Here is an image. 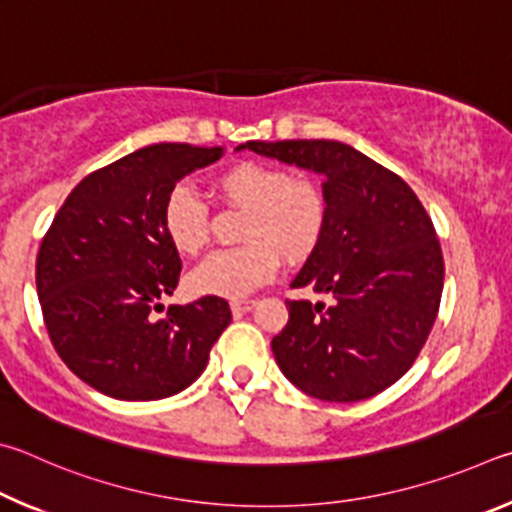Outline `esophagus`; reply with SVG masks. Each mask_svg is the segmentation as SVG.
<instances>
[{
	"label": "esophagus",
	"mask_w": 512,
	"mask_h": 512,
	"mask_svg": "<svg viewBox=\"0 0 512 512\" xmlns=\"http://www.w3.org/2000/svg\"><path fill=\"white\" fill-rule=\"evenodd\" d=\"M256 301L254 299H233L231 301V312L233 315H245V312L254 310Z\"/></svg>",
	"instance_id": "1"
}]
</instances>
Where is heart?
Here are the masks:
<instances>
[{"mask_svg":"<svg viewBox=\"0 0 512 512\" xmlns=\"http://www.w3.org/2000/svg\"><path fill=\"white\" fill-rule=\"evenodd\" d=\"M215 191L245 209L238 247L220 249L188 274V288L200 297L242 299L261 288L279 267L308 258L324 236L326 200L321 188L285 170L242 161L215 179ZM166 238L177 254L195 256L209 240V215L200 197L186 184L175 186L161 211Z\"/></svg>","mask_w":512,"mask_h":512,"instance_id":"b5f03b06","label":"heart"}]
</instances>
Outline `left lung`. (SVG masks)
<instances>
[{"instance_id":"left-lung-1","label":"left lung","mask_w":512,"mask_h":512,"mask_svg":"<svg viewBox=\"0 0 512 512\" xmlns=\"http://www.w3.org/2000/svg\"><path fill=\"white\" fill-rule=\"evenodd\" d=\"M238 150L324 177V236L292 288L308 285L333 301L285 303L288 326L272 339L281 373L326 402L391 387L423 348L443 292L441 245L416 193L342 141H247Z\"/></svg>"}]
</instances>
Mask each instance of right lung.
<instances>
[{
    "mask_svg": "<svg viewBox=\"0 0 512 512\" xmlns=\"http://www.w3.org/2000/svg\"><path fill=\"white\" fill-rule=\"evenodd\" d=\"M220 146L152 143L87 175L42 240L35 285L51 344L89 387L116 400H161L200 378L229 326V303L168 306L179 256L161 224L179 179L220 159Z\"/></svg>",
    "mask_w": 512,
    "mask_h": 512,
    "instance_id": "right-lung-1",
    "label": "right lung"
}]
</instances>
